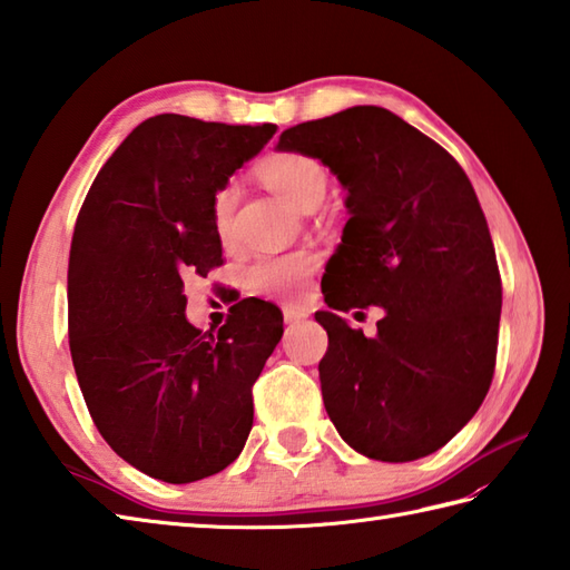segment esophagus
Wrapping results in <instances>:
<instances>
[{"label":"esophagus","instance_id":"esophagus-1","mask_svg":"<svg viewBox=\"0 0 570 570\" xmlns=\"http://www.w3.org/2000/svg\"><path fill=\"white\" fill-rule=\"evenodd\" d=\"M283 320H285V324L305 322V320H307V312L299 309V307H285V309H283Z\"/></svg>","mask_w":570,"mask_h":570}]
</instances>
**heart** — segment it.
Listing matches in <instances>:
<instances>
[{
  "label": "heart",
  "mask_w": 570,
  "mask_h": 570,
  "mask_svg": "<svg viewBox=\"0 0 570 570\" xmlns=\"http://www.w3.org/2000/svg\"><path fill=\"white\" fill-rule=\"evenodd\" d=\"M258 178L289 207L312 212L328 189V170L320 158L309 154H275L258 166ZM238 189L234 183L222 185L212 197V222L222 242L232 236L234 209ZM317 258L309 250L285 253V256H263L246 271V283L253 293L293 297L305 277L314 271Z\"/></svg>",
  "instance_id": "heart-1"
}]
</instances>
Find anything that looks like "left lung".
Returning <instances> with one entry per match:
<instances>
[{"instance_id": "left-lung-1", "label": "left lung", "mask_w": 570, "mask_h": 570, "mask_svg": "<svg viewBox=\"0 0 570 570\" xmlns=\"http://www.w3.org/2000/svg\"><path fill=\"white\" fill-rule=\"evenodd\" d=\"M275 148L320 158L346 189L326 305L385 312L375 336L314 314L328 334V420L368 459L429 456L471 422L495 373L502 285L475 189L453 156L383 107L297 124Z\"/></svg>"}]
</instances>
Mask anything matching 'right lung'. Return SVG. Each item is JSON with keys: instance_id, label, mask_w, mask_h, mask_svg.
<instances>
[{"instance_id": "right-lung-1", "label": "right lung", "mask_w": 570, "mask_h": 570, "mask_svg": "<svg viewBox=\"0 0 570 570\" xmlns=\"http://www.w3.org/2000/svg\"><path fill=\"white\" fill-rule=\"evenodd\" d=\"M275 124L158 114L124 138L85 197L68 265L75 375L107 444L163 483L224 471L253 426L250 387L283 336L242 299L217 334L185 317V281L222 265L212 197Z\"/></svg>"}]
</instances>
